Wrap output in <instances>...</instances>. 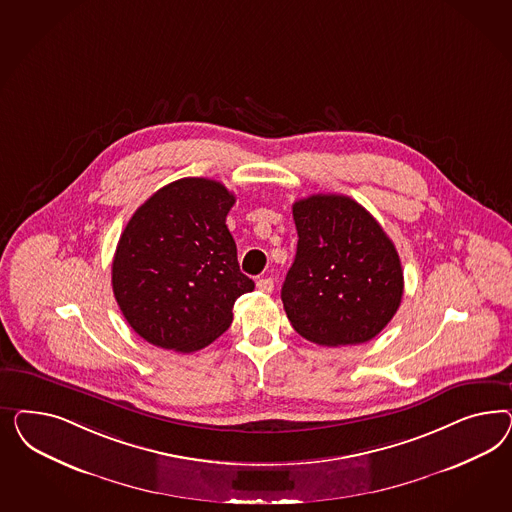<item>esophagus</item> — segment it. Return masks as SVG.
<instances>
[{
	"label": "esophagus",
	"instance_id": "obj_1",
	"mask_svg": "<svg viewBox=\"0 0 512 512\" xmlns=\"http://www.w3.org/2000/svg\"><path fill=\"white\" fill-rule=\"evenodd\" d=\"M257 289H259V291H263V293H272V291H274V279H259V281H257Z\"/></svg>",
	"mask_w": 512,
	"mask_h": 512
}]
</instances>
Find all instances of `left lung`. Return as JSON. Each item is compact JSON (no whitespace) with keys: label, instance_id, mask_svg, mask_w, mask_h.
Instances as JSON below:
<instances>
[{"label":"left lung","instance_id":"left-lung-1","mask_svg":"<svg viewBox=\"0 0 512 512\" xmlns=\"http://www.w3.org/2000/svg\"><path fill=\"white\" fill-rule=\"evenodd\" d=\"M298 244L281 287L296 332L326 345L375 338L400 308L398 251L375 217L345 195H311L293 204Z\"/></svg>","mask_w":512,"mask_h":512}]
</instances>
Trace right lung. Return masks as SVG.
I'll list each match as a JSON object with an SVG mask.
<instances>
[{
    "mask_svg": "<svg viewBox=\"0 0 512 512\" xmlns=\"http://www.w3.org/2000/svg\"><path fill=\"white\" fill-rule=\"evenodd\" d=\"M234 202L216 180L182 178L129 219L112 261V291L140 338L193 353L231 326L236 298L255 289L225 223Z\"/></svg>",
    "mask_w": 512,
    "mask_h": 512,
    "instance_id": "add662e5",
    "label": "right lung"
}]
</instances>
